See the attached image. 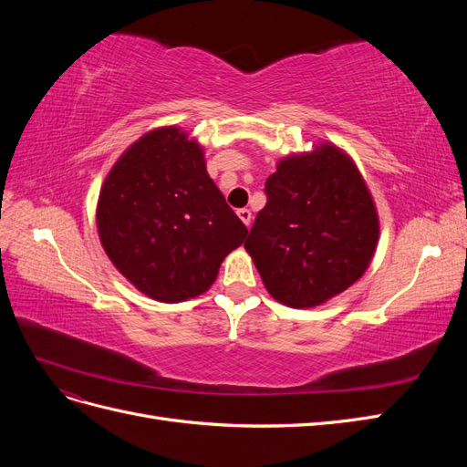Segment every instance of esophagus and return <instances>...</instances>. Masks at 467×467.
<instances>
[{
	"label": "esophagus",
	"instance_id": "34e87169",
	"mask_svg": "<svg viewBox=\"0 0 467 467\" xmlns=\"http://www.w3.org/2000/svg\"><path fill=\"white\" fill-rule=\"evenodd\" d=\"M237 216L239 218H242V222L247 225V228H249V225H251V210H247V208H242V210H237Z\"/></svg>",
	"mask_w": 467,
	"mask_h": 467
}]
</instances>
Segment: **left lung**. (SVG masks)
Instances as JSON below:
<instances>
[{
  "label": "left lung",
  "instance_id": "8db88e82",
  "mask_svg": "<svg viewBox=\"0 0 467 467\" xmlns=\"http://www.w3.org/2000/svg\"><path fill=\"white\" fill-rule=\"evenodd\" d=\"M265 192L245 251L268 294L290 307H316L355 285L379 235L372 194L355 161L333 144L288 155Z\"/></svg>",
  "mask_w": 467,
  "mask_h": 467
}]
</instances>
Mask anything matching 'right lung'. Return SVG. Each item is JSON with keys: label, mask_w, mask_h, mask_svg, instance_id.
<instances>
[{"label": "right lung", "mask_w": 467, "mask_h": 467, "mask_svg": "<svg viewBox=\"0 0 467 467\" xmlns=\"http://www.w3.org/2000/svg\"><path fill=\"white\" fill-rule=\"evenodd\" d=\"M97 230L112 265L165 304L206 292L247 235L206 173L202 148L177 126L144 134L112 165Z\"/></svg>", "instance_id": "add662e5"}]
</instances>
